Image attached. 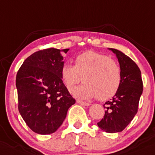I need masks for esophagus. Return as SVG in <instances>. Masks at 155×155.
<instances>
[{
	"label": "esophagus",
	"mask_w": 155,
	"mask_h": 155,
	"mask_svg": "<svg viewBox=\"0 0 155 155\" xmlns=\"http://www.w3.org/2000/svg\"><path fill=\"white\" fill-rule=\"evenodd\" d=\"M77 103L79 104H81V105H82V106H86V107H88V106L91 105V104H89V103L84 102V101H79V100H78V101H77Z\"/></svg>",
	"instance_id": "esophagus-1"
}]
</instances>
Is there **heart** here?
<instances>
[{
	"instance_id": "1",
	"label": "heart",
	"mask_w": 155,
	"mask_h": 155,
	"mask_svg": "<svg viewBox=\"0 0 155 155\" xmlns=\"http://www.w3.org/2000/svg\"><path fill=\"white\" fill-rule=\"evenodd\" d=\"M61 78L71 93L82 78L84 83L77 88L75 97L81 99L98 97L101 101L108 100L116 94L122 79L119 64L107 54L94 51L78 54L74 65L64 64L61 69Z\"/></svg>"
}]
</instances>
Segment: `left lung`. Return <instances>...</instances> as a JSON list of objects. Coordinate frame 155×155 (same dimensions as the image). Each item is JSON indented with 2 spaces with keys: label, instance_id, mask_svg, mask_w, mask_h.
I'll return each instance as SVG.
<instances>
[{
  "label": "left lung",
  "instance_id": "left-lung-1",
  "mask_svg": "<svg viewBox=\"0 0 155 155\" xmlns=\"http://www.w3.org/2000/svg\"><path fill=\"white\" fill-rule=\"evenodd\" d=\"M110 50L117 57L122 79L116 94L104 105L105 114L97 126L104 132L115 133L125 129L138 112L143 83L141 71L133 60L119 50Z\"/></svg>",
  "mask_w": 155,
  "mask_h": 155
}]
</instances>
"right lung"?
<instances>
[{
	"label": "right lung",
	"mask_w": 155,
	"mask_h": 155,
	"mask_svg": "<svg viewBox=\"0 0 155 155\" xmlns=\"http://www.w3.org/2000/svg\"><path fill=\"white\" fill-rule=\"evenodd\" d=\"M68 50L49 48L36 51L23 61L17 74L19 112L36 133L55 132L75 104L61 78V53Z\"/></svg>",
	"instance_id": "1"
}]
</instances>
